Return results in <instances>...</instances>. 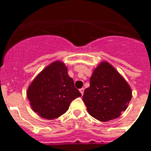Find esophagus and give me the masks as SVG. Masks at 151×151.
I'll return each instance as SVG.
<instances>
[{"instance_id":"1","label":"esophagus","mask_w":151,"mask_h":151,"mask_svg":"<svg viewBox=\"0 0 151 151\" xmlns=\"http://www.w3.org/2000/svg\"><path fill=\"white\" fill-rule=\"evenodd\" d=\"M84 91H85V88H80V89H79V91H80V93L82 94V95H83Z\"/></svg>"}]
</instances>
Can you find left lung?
<instances>
[{"label":"left lung","mask_w":151,"mask_h":151,"mask_svg":"<svg viewBox=\"0 0 151 151\" xmlns=\"http://www.w3.org/2000/svg\"><path fill=\"white\" fill-rule=\"evenodd\" d=\"M132 96V88L125 78L111 64L103 61L92 73L90 87L85 90L82 100L91 116L107 122L120 116Z\"/></svg>","instance_id":"1"}]
</instances>
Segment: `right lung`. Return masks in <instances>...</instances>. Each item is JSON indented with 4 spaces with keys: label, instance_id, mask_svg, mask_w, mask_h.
<instances>
[{
    "label": "right lung",
    "instance_id": "obj_1",
    "mask_svg": "<svg viewBox=\"0 0 151 151\" xmlns=\"http://www.w3.org/2000/svg\"><path fill=\"white\" fill-rule=\"evenodd\" d=\"M67 70L63 62L54 61L29 85L26 94L30 106L42 118H58L67 111L72 101L82 96Z\"/></svg>",
    "mask_w": 151,
    "mask_h": 151
}]
</instances>
